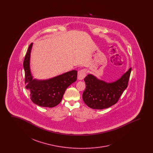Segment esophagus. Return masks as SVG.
I'll list each match as a JSON object with an SVG mask.
<instances>
[{"instance_id":"34e87169","label":"esophagus","mask_w":153,"mask_h":153,"mask_svg":"<svg viewBox=\"0 0 153 153\" xmlns=\"http://www.w3.org/2000/svg\"><path fill=\"white\" fill-rule=\"evenodd\" d=\"M86 76V71L85 69H81L78 71L77 78L79 80H82Z\"/></svg>"}]
</instances>
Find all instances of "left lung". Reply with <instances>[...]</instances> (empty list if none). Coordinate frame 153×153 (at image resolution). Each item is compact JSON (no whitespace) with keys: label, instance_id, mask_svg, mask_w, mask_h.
<instances>
[{"label":"left lung","instance_id":"left-lung-1","mask_svg":"<svg viewBox=\"0 0 153 153\" xmlns=\"http://www.w3.org/2000/svg\"><path fill=\"white\" fill-rule=\"evenodd\" d=\"M131 71L130 68L120 78L112 82L88 74L84 78L86 88L82 94L83 101L92 109H105L115 104L127 87Z\"/></svg>","mask_w":153,"mask_h":153}]
</instances>
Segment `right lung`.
<instances>
[{
  "instance_id": "obj_1",
  "label": "right lung",
  "mask_w": 153,
  "mask_h": 153,
  "mask_svg": "<svg viewBox=\"0 0 153 153\" xmlns=\"http://www.w3.org/2000/svg\"><path fill=\"white\" fill-rule=\"evenodd\" d=\"M33 43L30 45L23 61L26 88L30 92V99L36 105L51 108L61 102L66 88L77 80V71L73 70L47 80L33 79L30 71V54Z\"/></svg>"
}]
</instances>
